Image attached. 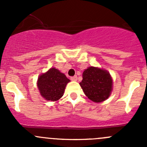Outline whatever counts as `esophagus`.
<instances>
[{
	"instance_id": "1",
	"label": "esophagus",
	"mask_w": 147,
	"mask_h": 147,
	"mask_svg": "<svg viewBox=\"0 0 147 147\" xmlns=\"http://www.w3.org/2000/svg\"><path fill=\"white\" fill-rule=\"evenodd\" d=\"M70 80L72 81H77L78 80V77H77L76 75H75V76H73V77H71Z\"/></svg>"
}]
</instances>
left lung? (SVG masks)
<instances>
[{"label": "left lung", "mask_w": 147, "mask_h": 147, "mask_svg": "<svg viewBox=\"0 0 147 147\" xmlns=\"http://www.w3.org/2000/svg\"><path fill=\"white\" fill-rule=\"evenodd\" d=\"M80 84L85 95L97 103L106 100L112 90V79L109 72L95 67H89L83 72Z\"/></svg>", "instance_id": "8db88e82"}]
</instances>
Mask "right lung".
Here are the masks:
<instances>
[{
	"mask_svg": "<svg viewBox=\"0 0 147 147\" xmlns=\"http://www.w3.org/2000/svg\"><path fill=\"white\" fill-rule=\"evenodd\" d=\"M69 81L65 74L53 67L38 77L37 85L45 100L55 102L63 97L65 87Z\"/></svg>",
	"mask_w": 147,
	"mask_h": 147,
	"instance_id": "obj_1",
	"label": "right lung"
}]
</instances>
